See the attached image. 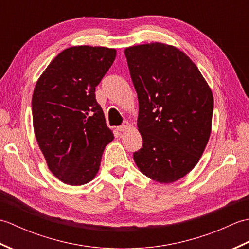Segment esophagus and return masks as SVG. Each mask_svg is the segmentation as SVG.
<instances>
[{"label":"esophagus","instance_id":"1","mask_svg":"<svg viewBox=\"0 0 249 249\" xmlns=\"http://www.w3.org/2000/svg\"><path fill=\"white\" fill-rule=\"evenodd\" d=\"M129 128H130V124L128 123V122H124V124H123V125L119 126V127H118V130H119V131H121V133H123V131L127 130V129H129Z\"/></svg>","mask_w":249,"mask_h":249}]
</instances>
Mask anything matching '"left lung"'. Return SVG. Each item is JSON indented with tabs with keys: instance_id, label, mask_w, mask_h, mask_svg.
I'll use <instances>...</instances> for the list:
<instances>
[{
	"instance_id": "1",
	"label": "left lung",
	"mask_w": 249,
	"mask_h": 249,
	"mask_svg": "<svg viewBox=\"0 0 249 249\" xmlns=\"http://www.w3.org/2000/svg\"><path fill=\"white\" fill-rule=\"evenodd\" d=\"M138 95L139 170L153 181L173 183L200 160L212 130L214 99L195 63L174 46L151 43L124 50Z\"/></svg>"
}]
</instances>
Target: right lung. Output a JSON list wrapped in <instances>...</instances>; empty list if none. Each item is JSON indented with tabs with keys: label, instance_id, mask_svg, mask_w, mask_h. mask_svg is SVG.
Segmentation results:
<instances>
[{
	"label": "right lung",
	"instance_id": "add662e5",
	"mask_svg": "<svg viewBox=\"0 0 249 249\" xmlns=\"http://www.w3.org/2000/svg\"><path fill=\"white\" fill-rule=\"evenodd\" d=\"M115 56L113 48L71 47L50 62L36 82L32 97L35 138L49 170L63 183L91 182L106 145L114 139L95 88Z\"/></svg>",
	"mask_w": 249,
	"mask_h": 249
}]
</instances>
